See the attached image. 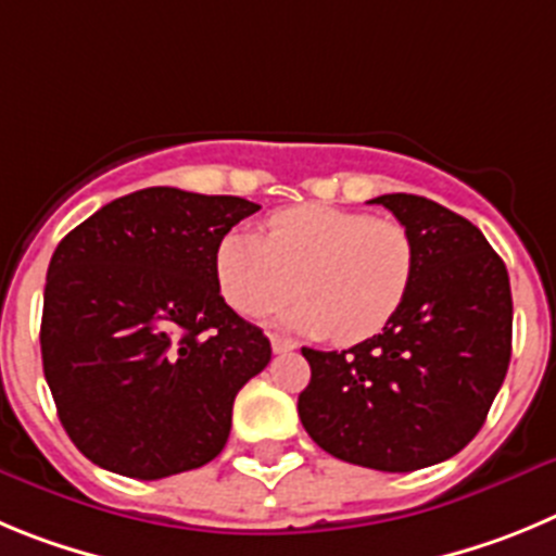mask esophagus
I'll return each instance as SVG.
<instances>
[{"mask_svg": "<svg viewBox=\"0 0 556 556\" xmlns=\"http://www.w3.org/2000/svg\"><path fill=\"white\" fill-rule=\"evenodd\" d=\"M271 349H274V354H288V352H293V340H288V338H279V334H274L271 338Z\"/></svg>", "mask_w": 556, "mask_h": 556, "instance_id": "obj_1", "label": "esophagus"}]
</instances>
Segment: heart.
I'll use <instances>...</instances> for the list:
<instances>
[{"instance_id":"1","label":"heart","mask_w":556,"mask_h":556,"mask_svg":"<svg viewBox=\"0 0 556 556\" xmlns=\"http://www.w3.org/2000/svg\"><path fill=\"white\" fill-rule=\"evenodd\" d=\"M222 296L243 315H263L296 296L307 302L279 324L313 338L363 343L402 309L415 279L407 227L332 204H296L268 222V238L249 229L224 235L216 249Z\"/></svg>"}]
</instances>
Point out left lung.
Instances as JSON below:
<instances>
[{"label": "left lung", "mask_w": 556, "mask_h": 556, "mask_svg": "<svg viewBox=\"0 0 556 556\" xmlns=\"http://www.w3.org/2000/svg\"><path fill=\"white\" fill-rule=\"evenodd\" d=\"M415 243V279L396 318L346 352L302 349L299 418L343 463L407 473L463 452L507 377L513 293L504 260L468 218L432 199H371Z\"/></svg>", "instance_id": "obj_1"}]
</instances>
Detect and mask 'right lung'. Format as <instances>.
Returning a JSON list of instances; mask_svg holds the SVG:
<instances>
[{"label":"right lung","mask_w":556,"mask_h":556,"mask_svg":"<svg viewBox=\"0 0 556 556\" xmlns=\"http://www.w3.org/2000/svg\"><path fill=\"white\" fill-rule=\"evenodd\" d=\"M257 210L241 197L143 188L58 243L43 377L63 429L99 468L163 479L227 446L235 396L266 368L271 343L224 302L216 249Z\"/></svg>","instance_id":"1"}]
</instances>
